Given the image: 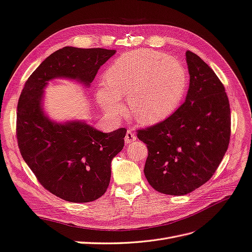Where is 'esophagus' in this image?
I'll use <instances>...</instances> for the list:
<instances>
[{
	"instance_id": "obj_1",
	"label": "esophagus",
	"mask_w": 252,
	"mask_h": 252,
	"mask_svg": "<svg viewBox=\"0 0 252 252\" xmlns=\"http://www.w3.org/2000/svg\"><path fill=\"white\" fill-rule=\"evenodd\" d=\"M136 140V136L135 134L133 133V131L131 130H127L126 134V137H125V141L126 143H132Z\"/></svg>"
}]
</instances>
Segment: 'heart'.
Returning <instances> with one entry per match:
<instances>
[{
	"label": "heart",
	"instance_id": "heart-1",
	"mask_svg": "<svg viewBox=\"0 0 252 252\" xmlns=\"http://www.w3.org/2000/svg\"><path fill=\"white\" fill-rule=\"evenodd\" d=\"M105 84L96 99L110 116L120 118L126 110L121 98L128 96V112L141 125H155L168 118L181 103L187 86V71L174 57L152 49L122 54L107 67Z\"/></svg>",
	"mask_w": 252,
	"mask_h": 252
}]
</instances>
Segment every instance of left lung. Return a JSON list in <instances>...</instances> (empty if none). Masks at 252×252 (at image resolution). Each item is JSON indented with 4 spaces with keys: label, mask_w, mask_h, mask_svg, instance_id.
Returning <instances> with one entry per match:
<instances>
[{
    "label": "left lung",
    "mask_w": 252,
    "mask_h": 252,
    "mask_svg": "<svg viewBox=\"0 0 252 252\" xmlns=\"http://www.w3.org/2000/svg\"><path fill=\"white\" fill-rule=\"evenodd\" d=\"M189 90L182 106L153 126L138 131L149 155L145 175L153 188L185 195L207 183L217 171L230 140V105L212 68L186 53Z\"/></svg>",
    "instance_id": "obj_1"
}]
</instances>
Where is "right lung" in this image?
Masks as SVG:
<instances>
[{
	"instance_id": "1",
	"label": "right lung",
	"mask_w": 252,
	"mask_h": 252,
	"mask_svg": "<svg viewBox=\"0 0 252 252\" xmlns=\"http://www.w3.org/2000/svg\"><path fill=\"white\" fill-rule=\"evenodd\" d=\"M116 50L65 46L43 61L28 78L18 102L21 155L40 184L70 203H89L105 193L111 162L125 146L126 130L103 133L84 120L58 122L43 107L44 89L54 79L90 88L100 66Z\"/></svg>"
}]
</instances>
